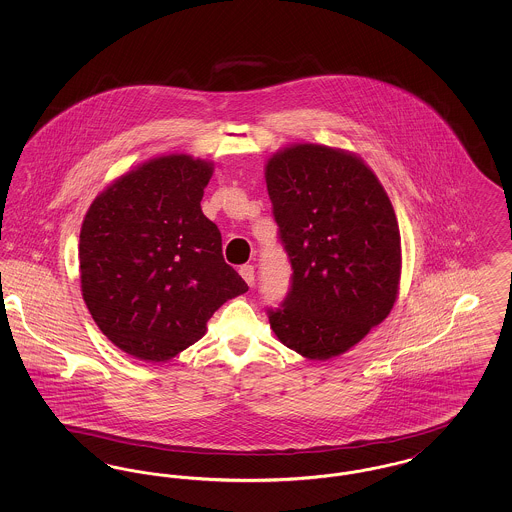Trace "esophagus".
Masks as SVG:
<instances>
[{
  "instance_id": "obj_1",
  "label": "esophagus",
  "mask_w": 512,
  "mask_h": 512,
  "mask_svg": "<svg viewBox=\"0 0 512 512\" xmlns=\"http://www.w3.org/2000/svg\"><path fill=\"white\" fill-rule=\"evenodd\" d=\"M240 274H242V278L247 282V286L255 284V268L251 267V265L240 267Z\"/></svg>"
}]
</instances>
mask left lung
Listing matches in <instances>:
<instances>
[{
	"instance_id": "obj_1",
	"label": "left lung",
	"mask_w": 512,
	"mask_h": 512,
	"mask_svg": "<svg viewBox=\"0 0 512 512\" xmlns=\"http://www.w3.org/2000/svg\"><path fill=\"white\" fill-rule=\"evenodd\" d=\"M292 288L268 309L276 338L326 361L357 345L390 315L399 293L401 236L390 197L349 151L295 144L265 167Z\"/></svg>"
}]
</instances>
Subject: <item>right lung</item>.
I'll return each mask as SVG.
<instances>
[{
	"mask_svg": "<svg viewBox=\"0 0 512 512\" xmlns=\"http://www.w3.org/2000/svg\"><path fill=\"white\" fill-rule=\"evenodd\" d=\"M213 163L151 159L107 186L80 228V288L99 330L124 353L165 363L201 340L207 320L247 292L201 211Z\"/></svg>",
	"mask_w": 512,
	"mask_h": 512,
	"instance_id": "add662e5",
	"label": "right lung"
}]
</instances>
